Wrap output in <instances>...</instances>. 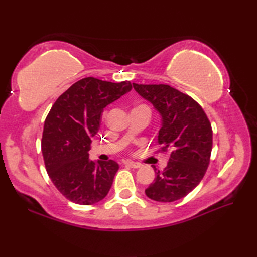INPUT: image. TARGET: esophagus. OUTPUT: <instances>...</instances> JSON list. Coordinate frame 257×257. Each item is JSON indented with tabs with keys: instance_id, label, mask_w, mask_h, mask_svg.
<instances>
[{
	"instance_id": "esophagus-1",
	"label": "esophagus",
	"mask_w": 257,
	"mask_h": 257,
	"mask_svg": "<svg viewBox=\"0 0 257 257\" xmlns=\"http://www.w3.org/2000/svg\"><path fill=\"white\" fill-rule=\"evenodd\" d=\"M125 165L132 167V168H135V169L140 168L141 166H143L140 162H135V161H127V162H125Z\"/></svg>"
}]
</instances>
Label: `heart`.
<instances>
[{"instance_id": "1", "label": "heart", "mask_w": 257, "mask_h": 257, "mask_svg": "<svg viewBox=\"0 0 257 257\" xmlns=\"http://www.w3.org/2000/svg\"><path fill=\"white\" fill-rule=\"evenodd\" d=\"M139 107H145V108H147V109H148V107H146V106H139Z\"/></svg>"}]
</instances>
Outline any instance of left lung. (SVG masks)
Segmentation results:
<instances>
[{"mask_svg":"<svg viewBox=\"0 0 257 257\" xmlns=\"http://www.w3.org/2000/svg\"><path fill=\"white\" fill-rule=\"evenodd\" d=\"M161 117L158 144L170 154L162 171L145 193L158 202H173L189 194L203 179L212 151V128L203 109L190 96L169 85L133 84Z\"/></svg>","mask_w":257,"mask_h":257,"instance_id":"1","label":"left lung"}]
</instances>
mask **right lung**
<instances>
[{"label":"right lung","mask_w":257,"mask_h":257,"mask_svg":"<svg viewBox=\"0 0 257 257\" xmlns=\"http://www.w3.org/2000/svg\"><path fill=\"white\" fill-rule=\"evenodd\" d=\"M132 88L130 81L86 77L59 96L47 114L42 137L46 171L59 192L76 204H95L111 188L118 163L90 160L88 151L103 109Z\"/></svg>","instance_id":"obj_1"}]
</instances>
